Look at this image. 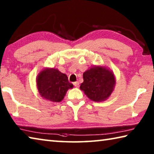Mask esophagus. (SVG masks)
<instances>
[{"label": "esophagus", "mask_w": 154, "mask_h": 154, "mask_svg": "<svg viewBox=\"0 0 154 154\" xmlns=\"http://www.w3.org/2000/svg\"><path fill=\"white\" fill-rule=\"evenodd\" d=\"M73 85H74L76 87V88H78V87L79 86V82H74V83H73Z\"/></svg>", "instance_id": "esophagus-1"}]
</instances>
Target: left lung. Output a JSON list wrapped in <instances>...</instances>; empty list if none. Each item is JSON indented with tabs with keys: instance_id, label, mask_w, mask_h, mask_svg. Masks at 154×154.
Wrapping results in <instances>:
<instances>
[{
	"instance_id": "8db88e82",
	"label": "left lung",
	"mask_w": 154,
	"mask_h": 154,
	"mask_svg": "<svg viewBox=\"0 0 154 154\" xmlns=\"http://www.w3.org/2000/svg\"><path fill=\"white\" fill-rule=\"evenodd\" d=\"M83 77L80 89L90 100L95 102L105 100L113 92L116 83L114 75L106 68H90L83 72Z\"/></svg>"
}]
</instances>
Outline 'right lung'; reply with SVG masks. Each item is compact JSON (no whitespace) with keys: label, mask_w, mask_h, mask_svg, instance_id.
I'll return each instance as SVG.
<instances>
[{"label":"right lung","mask_w":154,"mask_h":154,"mask_svg":"<svg viewBox=\"0 0 154 154\" xmlns=\"http://www.w3.org/2000/svg\"><path fill=\"white\" fill-rule=\"evenodd\" d=\"M36 85L43 98L52 102H60L66 91L72 88L66 75L55 69H46L37 77Z\"/></svg>","instance_id":"obj_1"}]
</instances>
